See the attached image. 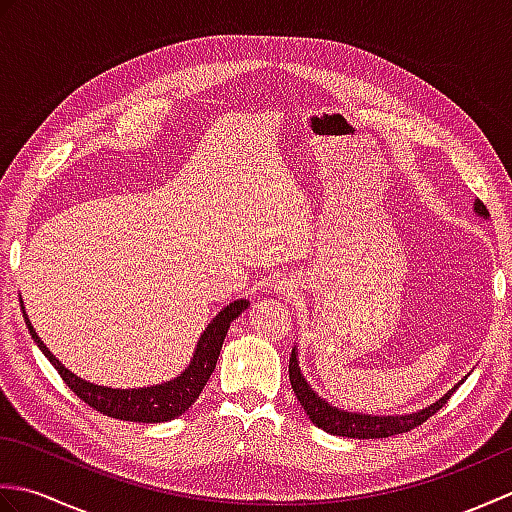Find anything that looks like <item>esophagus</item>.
Segmentation results:
<instances>
[{
  "mask_svg": "<svg viewBox=\"0 0 512 512\" xmlns=\"http://www.w3.org/2000/svg\"><path fill=\"white\" fill-rule=\"evenodd\" d=\"M281 290H290V288H288V286H284V288H281Z\"/></svg>",
  "mask_w": 512,
  "mask_h": 512,
  "instance_id": "obj_1",
  "label": "esophagus"
}]
</instances>
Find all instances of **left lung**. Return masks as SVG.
<instances>
[{
  "mask_svg": "<svg viewBox=\"0 0 512 512\" xmlns=\"http://www.w3.org/2000/svg\"><path fill=\"white\" fill-rule=\"evenodd\" d=\"M475 213L488 217V209L484 202L475 200ZM288 374H290V385L292 391H295L297 400L301 402V407L306 409L308 418L312 424H317L319 429L325 433H332V436H345V438H358V440H374V438H389L396 436V433H405L416 429L418 424H422L427 418H431L433 413L442 409V405H447V400L453 396V391L458 389L455 385L449 389L440 400L431 402L429 407H424L416 413H405V416H372V413H354V411H345V409H336L332 407L328 400L321 398L317 391L310 387V383L303 378L299 361H297V350H292L290 354V365H288Z\"/></svg>",
  "mask_w": 512,
  "mask_h": 512,
  "instance_id": "left-lung-1",
  "label": "left lung"
}]
</instances>
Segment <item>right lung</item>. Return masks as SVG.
<instances>
[{
	"mask_svg": "<svg viewBox=\"0 0 512 512\" xmlns=\"http://www.w3.org/2000/svg\"><path fill=\"white\" fill-rule=\"evenodd\" d=\"M248 306L250 303L246 299H237L217 312V317L204 328L189 367L184 369V372H180V376L154 387L112 389V387L88 383V380L72 374L70 369L65 367L46 345H43V341L39 339L35 328H32V323L24 310V301H21V310H24V319L32 339H35L39 350L46 354L48 361L61 374L63 383L68 385L74 394L85 402V405H90L92 409L101 411L103 416H110L116 420L151 422V424L169 422L173 418L182 416V413L187 411L195 400H198L206 380H209L213 374L217 356H220V350H222L224 336L228 328H231V321H235Z\"/></svg>",
	"mask_w": 512,
	"mask_h": 512,
	"instance_id": "right-lung-1",
	"label": "right lung"
}]
</instances>
